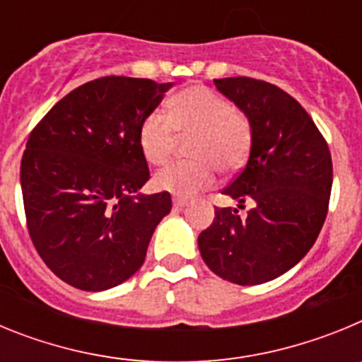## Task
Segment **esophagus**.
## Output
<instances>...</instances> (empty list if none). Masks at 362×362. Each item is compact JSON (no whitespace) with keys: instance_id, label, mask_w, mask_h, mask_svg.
Returning <instances> with one entry per match:
<instances>
[{"instance_id":"34e87169","label":"esophagus","mask_w":362,"mask_h":362,"mask_svg":"<svg viewBox=\"0 0 362 362\" xmlns=\"http://www.w3.org/2000/svg\"><path fill=\"white\" fill-rule=\"evenodd\" d=\"M187 204H188L187 199H181V197H175V199H174V206H175V209H177V210L185 209Z\"/></svg>"}]
</instances>
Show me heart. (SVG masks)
Masks as SVG:
<instances>
[{"label": "heart", "instance_id": "1", "mask_svg": "<svg viewBox=\"0 0 362 362\" xmlns=\"http://www.w3.org/2000/svg\"><path fill=\"white\" fill-rule=\"evenodd\" d=\"M181 136H196L192 156L196 161L174 163L153 175V187L172 196L188 197L216 181L217 166L233 172L241 168L250 152L252 127L228 99L204 86H188L168 101L166 114L156 110L139 129V146L152 165L170 159Z\"/></svg>", "mask_w": 362, "mask_h": 362}]
</instances>
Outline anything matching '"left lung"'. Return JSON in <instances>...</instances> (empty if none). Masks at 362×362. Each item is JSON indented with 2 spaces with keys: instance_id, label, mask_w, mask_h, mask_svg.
Returning <instances> with one entry per match:
<instances>
[{
  "instance_id": "8db88e82",
  "label": "left lung",
  "mask_w": 362,
  "mask_h": 362,
  "mask_svg": "<svg viewBox=\"0 0 362 362\" xmlns=\"http://www.w3.org/2000/svg\"><path fill=\"white\" fill-rule=\"evenodd\" d=\"M250 121L246 166L223 190L254 200L246 218L216 209L197 245L206 267L230 283L250 286L283 276L317 239L328 212L332 156L312 117L279 86L252 78L214 79Z\"/></svg>"
}]
</instances>
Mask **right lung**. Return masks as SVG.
<instances>
[{
  "instance_id": "1",
  "label": "right lung",
  "mask_w": 362,
  "mask_h": 362,
  "mask_svg": "<svg viewBox=\"0 0 362 362\" xmlns=\"http://www.w3.org/2000/svg\"><path fill=\"white\" fill-rule=\"evenodd\" d=\"M174 83L107 76L66 94L37 123L21 159L30 239L45 264L85 292L114 288L145 263L168 192L146 196L139 129Z\"/></svg>"
}]
</instances>
